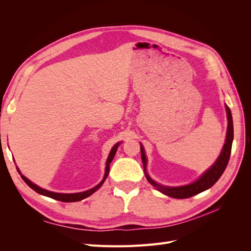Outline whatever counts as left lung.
<instances>
[{"mask_svg": "<svg viewBox=\"0 0 251 251\" xmlns=\"http://www.w3.org/2000/svg\"><path fill=\"white\" fill-rule=\"evenodd\" d=\"M225 108H226L228 125H227L226 139H225L223 149L221 151V154H220L217 161L211 165V168L205 172L198 180L193 182L191 184L183 185V186H162L160 184H158L157 182H155L153 179H151L149 176V174L147 173V161H148L147 156H146V153H144V149L142 147V144H140V151H141V159L143 163L144 174H146V177L150 183L153 186H155L159 192H161L162 194L169 197H172V198L186 199V198H189V197H193L197 194H200L204 191H206V189H208L209 187L214 185L220 179V177L222 176V174L224 173L226 166L229 161L232 140H233V125H232L231 112H230V109L228 108V105H225Z\"/></svg>", "mask_w": 251, "mask_h": 251, "instance_id": "obj_1", "label": "left lung"}]
</instances>
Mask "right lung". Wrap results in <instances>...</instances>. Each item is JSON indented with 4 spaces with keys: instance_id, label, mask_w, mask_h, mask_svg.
I'll return each instance as SVG.
<instances>
[{
    "instance_id": "add662e5",
    "label": "right lung",
    "mask_w": 251,
    "mask_h": 251,
    "mask_svg": "<svg viewBox=\"0 0 251 251\" xmlns=\"http://www.w3.org/2000/svg\"><path fill=\"white\" fill-rule=\"evenodd\" d=\"M119 144H120V142L116 143L115 146H114V147L112 148V150H111V151H110L109 157H108V159H107V162H105V172H104V176H103V179L100 181V184H97L95 187L89 189V191L82 192V193H75V194H60V193H53V192L47 191V189H44V188H42V187H40V186H37L36 184L32 183V182L30 181L29 179H27L25 176H23V175L20 173V170H19V169H17V170H18V172L21 174V177H22V179L26 182V184H27L28 186L31 187V188L33 189V191H35L36 193H39V194H41V195H43V196L49 197V198H52V199H55V200H58V201H62V202H77V201H80V200H82V199L87 198V197L91 196V195H92L93 193H95V192L97 191V189L100 188V187L103 184L104 180L107 179L108 175H109V171H110V163L112 162L114 156H115V154H116V151H117V149H118V147H119Z\"/></svg>"
}]
</instances>
